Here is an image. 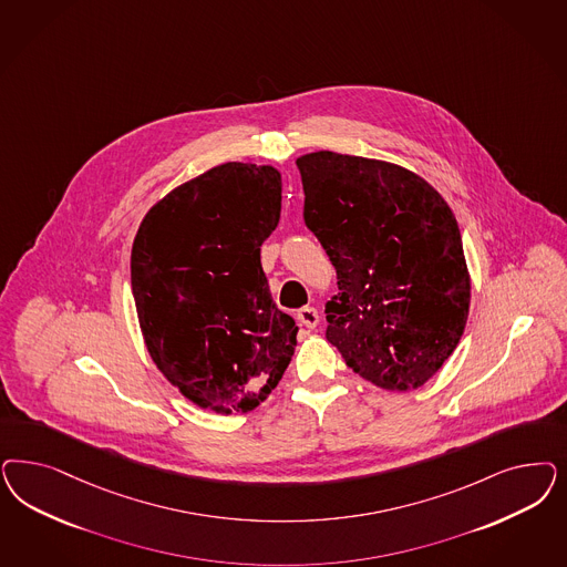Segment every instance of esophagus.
Returning <instances> with one entry per match:
<instances>
[{"instance_id": "obj_1", "label": "esophagus", "mask_w": 567, "mask_h": 567, "mask_svg": "<svg viewBox=\"0 0 567 567\" xmlns=\"http://www.w3.org/2000/svg\"><path fill=\"white\" fill-rule=\"evenodd\" d=\"M296 319L305 326V328L315 329L319 326V312L315 307H305L296 312Z\"/></svg>"}]
</instances>
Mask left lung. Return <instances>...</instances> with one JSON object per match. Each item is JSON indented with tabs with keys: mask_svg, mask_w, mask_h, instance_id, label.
I'll list each match as a JSON object with an SVG mask.
<instances>
[{
	"mask_svg": "<svg viewBox=\"0 0 567 567\" xmlns=\"http://www.w3.org/2000/svg\"><path fill=\"white\" fill-rule=\"evenodd\" d=\"M296 165L307 227L338 274L329 342L367 382L420 388L457 348L472 302L451 206L394 163L319 150Z\"/></svg>",
	"mask_w": 567,
	"mask_h": 567,
	"instance_id": "obj_1",
	"label": "left lung"
}]
</instances>
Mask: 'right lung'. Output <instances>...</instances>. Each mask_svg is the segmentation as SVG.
<instances>
[{
  "mask_svg": "<svg viewBox=\"0 0 567 567\" xmlns=\"http://www.w3.org/2000/svg\"><path fill=\"white\" fill-rule=\"evenodd\" d=\"M279 213L275 166L225 163L156 202L133 241L147 352L187 401L219 415L256 409L292 361L298 328L260 267Z\"/></svg>",
  "mask_w": 567,
  "mask_h": 567,
  "instance_id": "obj_1",
  "label": "right lung"
}]
</instances>
